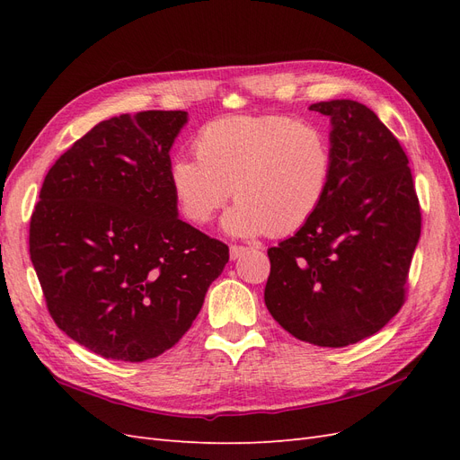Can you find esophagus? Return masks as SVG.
Masks as SVG:
<instances>
[{"instance_id": "34e87169", "label": "esophagus", "mask_w": 460, "mask_h": 460, "mask_svg": "<svg viewBox=\"0 0 460 460\" xmlns=\"http://www.w3.org/2000/svg\"><path fill=\"white\" fill-rule=\"evenodd\" d=\"M245 252H247V247H243V245H230V259L232 261L240 259Z\"/></svg>"}]
</instances>
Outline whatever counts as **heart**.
<instances>
[{
    "label": "heart",
    "mask_w": 460,
    "mask_h": 460,
    "mask_svg": "<svg viewBox=\"0 0 460 460\" xmlns=\"http://www.w3.org/2000/svg\"><path fill=\"white\" fill-rule=\"evenodd\" d=\"M198 159L169 164L172 196L193 225H207L230 196L225 217L234 235H288L323 205L333 172L328 136L288 115H232L203 124L193 137Z\"/></svg>",
    "instance_id": "obj_1"
}]
</instances>
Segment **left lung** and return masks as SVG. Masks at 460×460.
Segmentation results:
<instances>
[{"mask_svg": "<svg viewBox=\"0 0 460 460\" xmlns=\"http://www.w3.org/2000/svg\"><path fill=\"white\" fill-rule=\"evenodd\" d=\"M333 172L318 211L269 249L264 303L291 336L345 347L382 330L405 303L420 203L409 157L367 105L320 102Z\"/></svg>", "mask_w": 460, "mask_h": 460, "instance_id": "1", "label": "left lung"}]
</instances>
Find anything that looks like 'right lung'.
I'll list each match as a JSON object with an SVG mask.
<instances>
[{"instance_id":"obj_1","label":"right lung","mask_w":460,"mask_h":460,"mask_svg":"<svg viewBox=\"0 0 460 460\" xmlns=\"http://www.w3.org/2000/svg\"><path fill=\"white\" fill-rule=\"evenodd\" d=\"M186 111L103 120L46 174L31 259L51 318L105 358L142 363L184 336L228 245L178 218L169 151Z\"/></svg>"}]
</instances>
